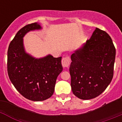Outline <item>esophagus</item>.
<instances>
[{"label":"esophagus","instance_id":"34e87169","mask_svg":"<svg viewBox=\"0 0 122 122\" xmlns=\"http://www.w3.org/2000/svg\"><path fill=\"white\" fill-rule=\"evenodd\" d=\"M70 63V58L69 56H66L62 59V65L63 67L68 68Z\"/></svg>","mask_w":122,"mask_h":122}]
</instances>
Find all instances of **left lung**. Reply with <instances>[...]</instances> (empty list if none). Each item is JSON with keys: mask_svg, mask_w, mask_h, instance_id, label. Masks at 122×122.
Segmentation results:
<instances>
[{"mask_svg": "<svg viewBox=\"0 0 122 122\" xmlns=\"http://www.w3.org/2000/svg\"><path fill=\"white\" fill-rule=\"evenodd\" d=\"M115 59L116 48L111 36L96 28L90 39L71 56L73 94L87 100L103 93L112 79Z\"/></svg>", "mask_w": 122, "mask_h": 122, "instance_id": "1", "label": "left lung"}]
</instances>
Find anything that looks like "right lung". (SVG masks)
Returning <instances> with one entry per match:
<instances>
[{
	"label": "right lung",
	"instance_id": "right-lung-1",
	"mask_svg": "<svg viewBox=\"0 0 122 122\" xmlns=\"http://www.w3.org/2000/svg\"><path fill=\"white\" fill-rule=\"evenodd\" d=\"M41 29L40 25L35 22L20 29L10 43L7 53V71L11 82L24 97L34 101H44L53 95L57 77L63 70L62 57L48 55L36 59L25 51L24 35Z\"/></svg>",
	"mask_w": 122,
	"mask_h": 122
}]
</instances>
